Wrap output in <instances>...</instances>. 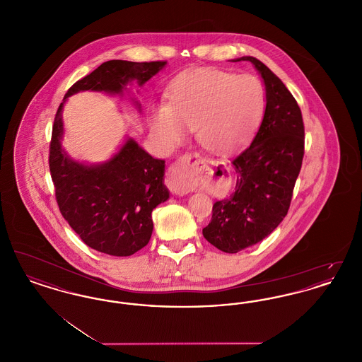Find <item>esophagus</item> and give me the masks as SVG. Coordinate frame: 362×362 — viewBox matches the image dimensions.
<instances>
[{
	"label": "esophagus",
	"instance_id": "obj_1",
	"mask_svg": "<svg viewBox=\"0 0 362 362\" xmlns=\"http://www.w3.org/2000/svg\"><path fill=\"white\" fill-rule=\"evenodd\" d=\"M202 163L201 157L197 153L182 156L173 167H170L167 176V186L176 195H186L189 192V176L195 168Z\"/></svg>",
	"mask_w": 362,
	"mask_h": 362
}]
</instances>
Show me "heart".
I'll use <instances>...</instances> for the list:
<instances>
[{"mask_svg":"<svg viewBox=\"0 0 362 362\" xmlns=\"http://www.w3.org/2000/svg\"><path fill=\"white\" fill-rule=\"evenodd\" d=\"M264 108L257 77L217 69L192 70L173 83L170 103L153 104L151 129L164 148L179 145L195 129L207 151L226 153L252 134Z\"/></svg>","mask_w":362,"mask_h":362,"instance_id":"1","label":"heart"}]
</instances>
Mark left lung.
Segmentation results:
<instances>
[{"mask_svg":"<svg viewBox=\"0 0 362 362\" xmlns=\"http://www.w3.org/2000/svg\"><path fill=\"white\" fill-rule=\"evenodd\" d=\"M250 61L263 78L266 110L258 133L232 164L235 191L213 205L204 238L218 250L236 254L267 238L288 214L304 157L301 110L289 89L263 62Z\"/></svg>","mask_w":362,"mask_h":362,"instance_id":"obj_1","label":"left lung"}]
</instances>
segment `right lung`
<instances>
[{
    "mask_svg": "<svg viewBox=\"0 0 362 362\" xmlns=\"http://www.w3.org/2000/svg\"><path fill=\"white\" fill-rule=\"evenodd\" d=\"M165 65V61H107L73 84L55 114L49 164L57 204L80 239L99 252L130 257L149 243L152 211L170 198L164 185L165 161L153 158L133 138H127L121 149L102 164L73 160L61 145L64 104L83 90L122 96L133 80L142 86ZM134 103L139 110L141 105Z\"/></svg>",
    "mask_w": 362,
    "mask_h": 362,
    "instance_id": "right-lung-1",
    "label": "right lung"
}]
</instances>
